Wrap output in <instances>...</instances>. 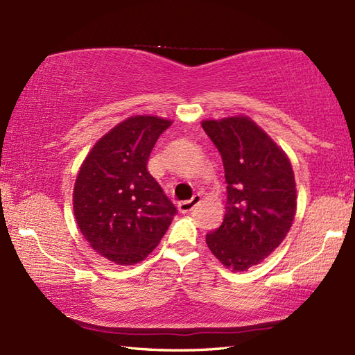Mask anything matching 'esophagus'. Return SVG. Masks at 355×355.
<instances>
[{"label":"esophagus","mask_w":355,"mask_h":355,"mask_svg":"<svg viewBox=\"0 0 355 355\" xmlns=\"http://www.w3.org/2000/svg\"><path fill=\"white\" fill-rule=\"evenodd\" d=\"M201 201V195H193V197L191 200H186V201H180L178 202V210L182 214H187L191 212V210L198 205V202Z\"/></svg>","instance_id":"obj_1"}]
</instances>
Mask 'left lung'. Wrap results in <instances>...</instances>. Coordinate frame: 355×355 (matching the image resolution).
<instances>
[{
	"label": "left lung",
	"mask_w": 355,
	"mask_h": 355,
	"mask_svg": "<svg viewBox=\"0 0 355 355\" xmlns=\"http://www.w3.org/2000/svg\"><path fill=\"white\" fill-rule=\"evenodd\" d=\"M220 150L227 201L223 224L209 232L210 252L232 271H245L279 247L296 215V182L288 157L253 120H202Z\"/></svg>",
	"instance_id": "1"
}]
</instances>
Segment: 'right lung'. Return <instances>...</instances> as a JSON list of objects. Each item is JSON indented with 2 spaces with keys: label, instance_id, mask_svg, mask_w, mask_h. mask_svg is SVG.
<instances>
[{
  "label": "right lung",
  "instance_id": "1",
  "mask_svg": "<svg viewBox=\"0 0 355 355\" xmlns=\"http://www.w3.org/2000/svg\"><path fill=\"white\" fill-rule=\"evenodd\" d=\"M171 125L154 116L126 119L80 166L73 192L79 230L96 253L117 266L145 259L177 214L146 168L155 141Z\"/></svg>",
  "mask_w": 355,
  "mask_h": 355
}]
</instances>
